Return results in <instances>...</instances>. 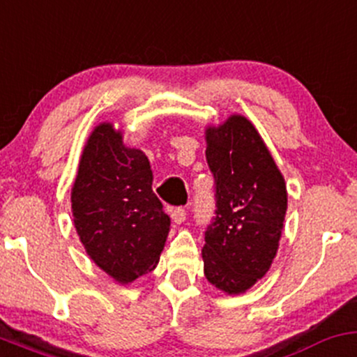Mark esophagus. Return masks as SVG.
Segmentation results:
<instances>
[{
	"label": "esophagus",
	"instance_id": "1",
	"mask_svg": "<svg viewBox=\"0 0 357 357\" xmlns=\"http://www.w3.org/2000/svg\"><path fill=\"white\" fill-rule=\"evenodd\" d=\"M170 216H172V221H174V223L180 225V223H183V221H185L187 213H185V209L175 208V209L170 211Z\"/></svg>",
	"mask_w": 357,
	"mask_h": 357
}]
</instances>
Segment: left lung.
<instances>
[{
    "instance_id": "left-lung-1",
    "label": "left lung",
    "mask_w": 357,
    "mask_h": 357,
    "mask_svg": "<svg viewBox=\"0 0 357 357\" xmlns=\"http://www.w3.org/2000/svg\"><path fill=\"white\" fill-rule=\"evenodd\" d=\"M206 158L216 180V218L202 248L206 279L243 294L271 269L287 211L281 170L245 116L206 128Z\"/></svg>"
}]
</instances>
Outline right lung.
<instances>
[{
  "label": "right lung",
  "instance_id": "obj_1",
  "mask_svg": "<svg viewBox=\"0 0 357 357\" xmlns=\"http://www.w3.org/2000/svg\"><path fill=\"white\" fill-rule=\"evenodd\" d=\"M151 185L148 156L126 146L114 122L95 126L71 187L73 223L86 255L117 284L155 269L170 231Z\"/></svg>",
  "mask_w": 357,
  "mask_h": 357
}]
</instances>
